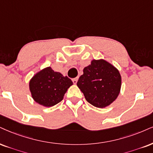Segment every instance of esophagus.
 <instances>
[{"instance_id":"obj_1","label":"esophagus","mask_w":153,"mask_h":153,"mask_svg":"<svg viewBox=\"0 0 153 153\" xmlns=\"http://www.w3.org/2000/svg\"><path fill=\"white\" fill-rule=\"evenodd\" d=\"M77 81H78V78H77V77H76V78L72 79V82H73L74 84H76Z\"/></svg>"}]
</instances>
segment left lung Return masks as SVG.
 <instances>
[{
    "label": "left lung",
    "mask_w": 153,
    "mask_h": 153,
    "mask_svg": "<svg viewBox=\"0 0 153 153\" xmlns=\"http://www.w3.org/2000/svg\"><path fill=\"white\" fill-rule=\"evenodd\" d=\"M77 86L86 101L97 108H104L119 94L121 77L116 68L105 60H93L84 69Z\"/></svg>",
    "instance_id": "left-lung-1"
}]
</instances>
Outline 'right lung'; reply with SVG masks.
I'll use <instances>...</instances> for the list:
<instances>
[{
	"mask_svg": "<svg viewBox=\"0 0 153 153\" xmlns=\"http://www.w3.org/2000/svg\"><path fill=\"white\" fill-rule=\"evenodd\" d=\"M72 84L67 76L47 67L33 77L30 82V90L37 103L50 107L63 99L66 91Z\"/></svg>",
	"mask_w": 153,
	"mask_h": 153,
	"instance_id": "obj_1",
	"label": "right lung"
}]
</instances>
